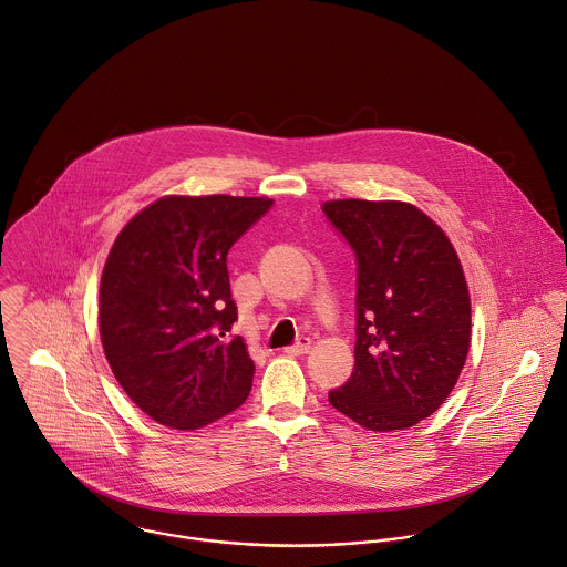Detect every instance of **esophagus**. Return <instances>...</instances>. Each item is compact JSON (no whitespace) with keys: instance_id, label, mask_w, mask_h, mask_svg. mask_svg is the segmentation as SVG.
<instances>
[{"instance_id":"obj_1","label":"esophagus","mask_w":567,"mask_h":567,"mask_svg":"<svg viewBox=\"0 0 567 567\" xmlns=\"http://www.w3.org/2000/svg\"><path fill=\"white\" fill-rule=\"evenodd\" d=\"M309 349H311V338H300L293 347H287L285 353H289V355H307Z\"/></svg>"}]
</instances>
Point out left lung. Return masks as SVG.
<instances>
[{"label": "left lung", "mask_w": 567, "mask_h": 567, "mask_svg": "<svg viewBox=\"0 0 567 567\" xmlns=\"http://www.w3.org/2000/svg\"><path fill=\"white\" fill-rule=\"evenodd\" d=\"M358 258L351 380L329 393L367 431H404L455 389L471 349V293L446 231L404 200H327Z\"/></svg>", "instance_id": "left-lung-1"}]
</instances>
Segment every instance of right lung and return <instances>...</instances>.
<instances>
[{"label": "right lung", "mask_w": 567, "mask_h": 567, "mask_svg": "<svg viewBox=\"0 0 567 567\" xmlns=\"http://www.w3.org/2000/svg\"><path fill=\"white\" fill-rule=\"evenodd\" d=\"M271 203L161 196L125 223L105 258L99 287L105 360L127 398L167 429H203L251 391L245 340H225L238 318L227 251Z\"/></svg>", "instance_id": "obj_1"}]
</instances>
